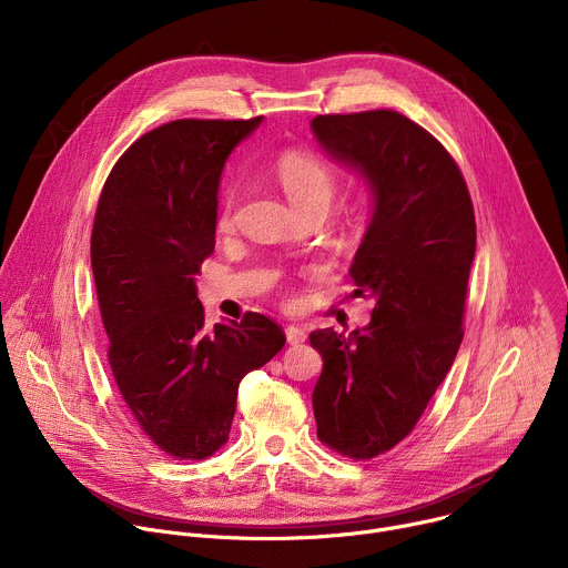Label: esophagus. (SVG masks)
Returning a JSON list of instances; mask_svg holds the SVG:
<instances>
[{"label": "esophagus", "instance_id": "esophagus-1", "mask_svg": "<svg viewBox=\"0 0 568 568\" xmlns=\"http://www.w3.org/2000/svg\"><path fill=\"white\" fill-rule=\"evenodd\" d=\"M285 337H287V344L298 346V344H303L307 339V333L303 328H298V326H287L285 328Z\"/></svg>", "mask_w": 568, "mask_h": 568}]
</instances>
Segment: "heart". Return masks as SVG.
Masks as SVG:
<instances>
[{"label":"heart","instance_id":"b5f03b06","mask_svg":"<svg viewBox=\"0 0 568 568\" xmlns=\"http://www.w3.org/2000/svg\"><path fill=\"white\" fill-rule=\"evenodd\" d=\"M272 175L298 217L310 213L323 215V217L328 215L339 184H337V175L333 173V169L326 164V161H321L310 152L290 150L274 161ZM235 209H237V191L229 186L224 189L217 206L220 231H229L233 226ZM346 226L353 233L359 226V220L351 217Z\"/></svg>","mask_w":568,"mask_h":568}]
</instances>
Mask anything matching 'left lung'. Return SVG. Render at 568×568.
I'll use <instances>...</instances> for the list:
<instances>
[{
    "label": "left lung",
    "mask_w": 568,
    "mask_h": 568,
    "mask_svg": "<svg viewBox=\"0 0 568 568\" xmlns=\"http://www.w3.org/2000/svg\"><path fill=\"white\" fill-rule=\"evenodd\" d=\"M310 128L371 195L351 265V296L373 303L368 326L310 333L323 359L312 393L316 434L344 456L373 458L412 434L456 359L474 209L449 152L407 116L328 114Z\"/></svg>",
    "instance_id": "left-lung-1"
}]
</instances>
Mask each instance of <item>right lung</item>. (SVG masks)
<instances>
[{"mask_svg": "<svg viewBox=\"0 0 568 568\" xmlns=\"http://www.w3.org/2000/svg\"><path fill=\"white\" fill-rule=\"evenodd\" d=\"M261 123L159 125L123 152L99 200L92 270L108 359L139 427L175 458L226 443L240 379L285 346L258 312L209 328L195 287L215 247L224 164Z\"/></svg>", "mask_w": 568, "mask_h": 568, "instance_id": "1", "label": "right lung"}]
</instances>
